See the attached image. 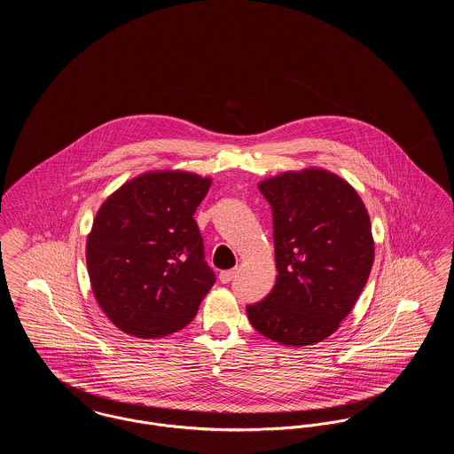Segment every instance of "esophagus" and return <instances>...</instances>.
Listing matches in <instances>:
<instances>
[{
  "label": "esophagus",
  "instance_id": "1",
  "mask_svg": "<svg viewBox=\"0 0 454 454\" xmlns=\"http://www.w3.org/2000/svg\"><path fill=\"white\" fill-rule=\"evenodd\" d=\"M238 269H231V270H224L219 274V281L223 284H228V282L233 281L237 278Z\"/></svg>",
  "mask_w": 454,
  "mask_h": 454
}]
</instances>
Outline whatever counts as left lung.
Segmentation results:
<instances>
[{"instance_id":"8db88e82","label":"left lung","mask_w":454,"mask_h":454,"mask_svg":"<svg viewBox=\"0 0 454 454\" xmlns=\"http://www.w3.org/2000/svg\"><path fill=\"white\" fill-rule=\"evenodd\" d=\"M274 221L278 279L247 306L252 326L282 346L322 342L366 286L374 241L364 202L335 173L306 168L260 182Z\"/></svg>"}]
</instances>
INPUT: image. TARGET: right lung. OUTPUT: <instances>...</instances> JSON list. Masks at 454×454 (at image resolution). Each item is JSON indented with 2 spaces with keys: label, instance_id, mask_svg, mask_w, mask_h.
Returning <instances> with one entry per match:
<instances>
[{
  "label": "right lung",
  "instance_id": "right-lung-1",
  "mask_svg": "<svg viewBox=\"0 0 454 454\" xmlns=\"http://www.w3.org/2000/svg\"><path fill=\"white\" fill-rule=\"evenodd\" d=\"M211 178L150 172L98 209L87 239L95 300L119 330L156 339L191 324L216 276L195 223Z\"/></svg>",
  "mask_w": 454,
  "mask_h": 454
}]
</instances>
